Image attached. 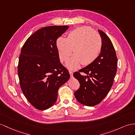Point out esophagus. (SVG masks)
I'll return each mask as SVG.
<instances>
[{"instance_id":"obj_1","label":"esophagus","mask_w":135,"mask_h":135,"mask_svg":"<svg viewBox=\"0 0 135 135\" xmlns=\"http://www.w3.org/2000/svg\"><path fill=\"white\" fill-rule=\"evenodd\" d=\"M70 76L72 78V76H73V72H70Z\"/></svg>"}]
</instances>
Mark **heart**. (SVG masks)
I'll use <instances>...</instances> for the list:
<instances>
[{
    "label": "heart",
    "instance_id": "obj_1",
    "mask_svg": "<svg viewBox=\"0 0 135 135\" xmlns=\"http://www.w3.org/2000/svg\"><path fill=\"white\" fill-rule=\"evenodd\" d=\"M56 48L59 57L63 63L67 60L73 49L74 55L68 61L67 66L74 70L80 64L88 65L97 59L102 51V39L94 30L83 26L72 31L67 38L59 37Z\"/></svg>",
    "mask_w": 135,
    "mask_h": 135
}]
</instances>
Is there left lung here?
<instances>
[{"mask_svg":"<svg viewBox=\"0 0 135 135\" xmlns=\"http://www.w3.org/2000/svg\"><path fill=\"white\" fill-rule=\"evenodd\" d=\"M102 39V48L97 59L87 67L75 72L74 76L80 87L74 93L77 100L86 106L98 104L108 94L117 72V58L109 37L98 30ZM81 72L87 75L80 74Z\"/></svg>","mask_w":135,"mask_h":135,"instance_id":"8db88e82","label":"left lung"}]
</instances>
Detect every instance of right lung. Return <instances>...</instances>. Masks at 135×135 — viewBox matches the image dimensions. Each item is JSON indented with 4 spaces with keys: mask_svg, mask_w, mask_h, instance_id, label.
Segmentation results:
<instances>
[{
    "mask_svg": "<svg viewBox=\"0 0 135 135\" xmlns=\"http://www.w3.org/2000/svg\"><path fill=\"white\" fill-rule=\"evenodd\" d=\"M69 28L48 26L27 39L19 58L18 74L24 95L35 108H49L56 102L60 87L70 79L67 69L60 63L56 40Z\"/></svg>",
    "mask_w": 135,
    "mask_h": 135,
    "instance_id": "1",
    "label": "right lung"
}]
</instances>
